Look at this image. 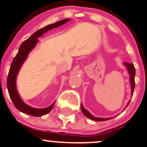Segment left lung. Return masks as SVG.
<instances>
[{
  "label": "left lung",
  "mask_w": 147,
  "mask_h": 147,
  "mask_svg": "<svg viewBox=\"0 0 147 147\" xmlns=\"http://www.w3.org/2000/svg\"><path fill=\"white\" fill-rule=\"evenodd\" d=\"M124 65H126V67L128 69V71H129V75H130V82H131V95H133V90L135 88V75H136V68H135L134 65L133 63H124ZM130 101L128 103L127 106L129 104ZM81 109H82V113L86 116L87 117H88L89 119H92V120L97 121V122H102V121H106L109 120V119H112V117H109V118H102V117H96L95 116H93L88 111H87L86 109H84L83 105L81 104Z\"/></svg>",
  "instance_id": "8db88e82"
}]
</instances>
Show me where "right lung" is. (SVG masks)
I'll return each instance as SVG.
<instances>
[{"label": "right lung", "mask_w": 147, "mask_h": 147, "mask_svg": "<svg viewBox=\"0 0 147 147\" xmlns=\"http://www.w3.org/2000/svg\"><path fill=\"white\" fill-rule=\"evenodd\" d=\"M68 21H70L69 18L61 20V21L48 25L44 28H41V29L37 30L36 32L34 33L28 39L23 41L20 46L18 53L16 54V57L13 59L12 63L10 66L7 79V86L9 97L12 101L13 104H14L15 107L21 112L34 116V117H39V116L44 115L48 113L55 105V102L50 106L45 108V109H35V108H32L31 106L27 105L23 102V100L18 95L16 87V79L21 65H23V62L28 57V54L36 45L37 42H38V38H37L41 36L43 34L47 32L49 30L63 25L64 23H65Z\"/></svg>", "instance_id": "add662e5"}]
</instances>
